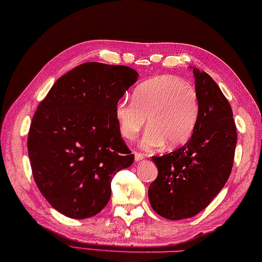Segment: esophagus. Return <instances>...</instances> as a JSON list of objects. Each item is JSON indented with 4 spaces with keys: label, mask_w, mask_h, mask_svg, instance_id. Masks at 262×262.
I'll return each mask as SVG.
<instances>
[{
    "label": "esophagus",
    "mask_w": 262,
    "mask_h": 262,
    "mask_svg": "<svg viewBox=\"0 0 262 262\" xmlns=\"http://www.w3.org/2000/svg\"><path fill=\"white\" fill-rule=\"evenodd\" d=\"M133 154H135V159H136V162H140V161H142L143 158H145V156H143V155H142V154H140V152H137V151H135Z\"/></svg>",
    "instance_id": "34e87169"
}]
</instances>
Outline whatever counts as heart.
<instances>
[{
    "label": "heart",
    "mask_w": 262,
    "mask_h": 262,
    "mask_svg": "<svg viewBox=\"0 0 262 262\" xmlns=\"http://www.w3.org/2000/svg\"><path fill=\"white\" fill-rule=\"evenodd\" d=\"M133 100L120 99L115 106V119L121 135L135 139L148 125L142 145L146 148H175L184 145L198 123L200 105L198 95L182 79L162 76L139 86Z\"/></svg>",
    "instance_id": "obj_1"
}]
</instances>
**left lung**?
Listing matches in <instances>:
<instances>
[{"label":"left lung","mask_w":262,"mask_h":262,"mask_svg":"<svg viewBox=\"0 0 262 262\" xmlns=\"http://www.w3.org/2000/svg\"><path fill=\"white\" fill-rule=\"evenodd\" d=\"M200 114L190 140L161 157L152 156L158 168L149 185L152 209L170 221L193 217L220 193L231 174L236 147L232 107L218 84L193 68Z\"/></svg>","instance_id":"8db88e82"}]
</instances>
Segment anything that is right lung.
I'll return each instance as SVG.
<instances>
[{"label":"right lung","instance_id":"right-lung-1","mask_svg":"<svg viewBox=\"0 0 262 262\" xmlns=\"http://www.w3.org/2000/svg\"><path fill=\"white\" fill-rule=\"evenodd\" d=\"M129 67L87 62L64 74L37 107L28 135L34 180L64 216L97 215L119 170L131 166L115 106L137 81Z\"/></svg>","mask_w":262,"mask_h":262}]
</instances>
